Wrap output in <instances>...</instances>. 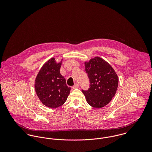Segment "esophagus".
<instances>
[{
  "instance_id": "obj_1",
  "label": "esophagus",
  "mask_w": 152,
  "mask_h": 152,
  "mask_svg": "<svg viewBox=\"0 0 152 152\" xmlns=\"http://www.w3.org/2000/svg\"><path fill=\"white\" fill-rule=\"evenodd\" d=\"M74 89H76V88H79V85H78V84H77V83H76V84H75V85L73 86L72 87Z\"/></svg>"
}]
</instances>
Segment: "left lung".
<instances>
[{
	"mask_svg": "<svg viewBox=\"0 0 152 152\" xmlns=\"http://www.w3.org/2000/svg\"><path fill=\"white\" fill-rule=\"evenodd\" d=\"M89 80V88L82 89L88 104L95 108L107 105L115 96L118 86V77L113 68L100 57L85 63Z\"/></svg>",
	"mask_w": 152,
	"mask_h": 152,
	"instance_id": "8db88e82",
	"label": "left lung"
}]
</instances>
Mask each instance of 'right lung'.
I'll list each match as a JSON object with an SVG mask.
<instances>
[{
    "mask_svg": "<svg viewBox=\"0 0 152 152\" xmlns=\"http://www.w3.org/2000/svg\"><path fill=\"white\" fill-rule=\"evenodd\" d=\"M61 65V63H56L55 58L50 59L42 67L35 80V90L39 98L50 108L63 105L71 90L60 72Z\"/></svg>",
    "mask_w": 152,
    "mask_h": 152,
    "instance_id": "obj_1",
    "label": "right lung"
}]
</instances>
